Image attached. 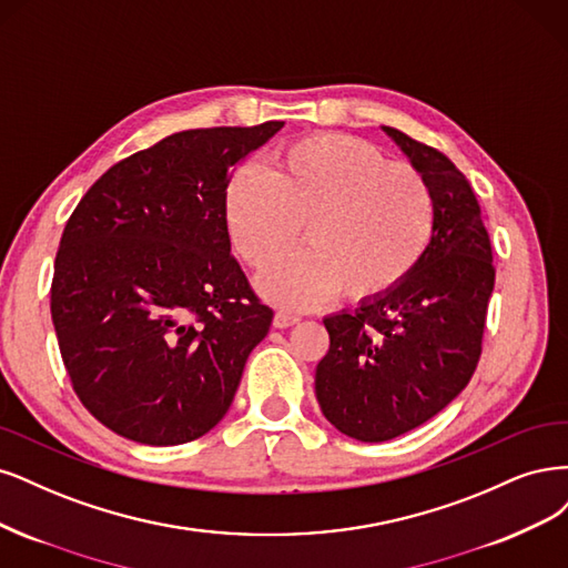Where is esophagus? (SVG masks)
<instances>
[{"instance_id": "esophagus-1", "label": "esophagus", "mask_w": 568, "mask_h": 568, "mask_svg": "<svg viewBox=\"0 0 568 568\" xmlns=\"http://www.w3.org/2000/svg\"><path fill=\"white\" fill-rule=\"evenodd\" d=\"M295 323H300V318L297 316H292V314H285V311H278L276 316H273V325L276 327H290V325H295Z\"/></svg>"}]
</instances>
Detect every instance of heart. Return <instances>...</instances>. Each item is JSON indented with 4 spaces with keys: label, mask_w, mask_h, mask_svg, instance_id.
<instances>
[{
    "label": "heart",
    "mask_w": 568,
    "mask_h": 568,
    "mask_svg": "<svg viewBox=\"0 0 568 568\" xmlns=\"http://www.w3.org/2000/svg\"><path fill=\"white\" fill-rule=\"evenodd\" d=\"M224 207L231 243L254 271L275 264L303 229L307 250L262 278L264 295L287 308L316 306L335 292L352 304L387 297L425 260L436 229L423 172L333 132L287 143L268 174L237 170Z\"/></svg>",
    "instance_id": "obj_1"
}]
</instances>
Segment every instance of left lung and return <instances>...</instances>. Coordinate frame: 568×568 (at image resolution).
<instances>
[{
  "mask_svg": "<svg viewBox=\"0 0 568 568\" xmlns=\"http://www.w3.org/2000/svg\"><path fill=\"white\" fill-rule=\"evenodd\" d=\"M432 184L436 229L425 260L387 297L323 318L331 349L316 368L327 423L358 442L406 434L460 394L481 356L496 283L490 237L469 181L427 143L384 126Z\"/></svg>",
  "mask_w": 568,
  "mask_h": 568,
  "instance_id": "8db88e82",
  "label": "left lung"
}]
</instances>
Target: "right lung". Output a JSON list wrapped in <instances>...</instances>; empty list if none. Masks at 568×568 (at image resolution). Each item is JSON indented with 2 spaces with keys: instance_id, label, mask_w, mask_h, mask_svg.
I'll list each match as a JSON object with an SVG mask.
<instances>
[{
  "instance_id": "obj_1",
  "label": "right lung",
  "mask_w": 568,
  "mask_h": 568,
  "mask_svg": "<svg viewBox=\"0 0 568 568\" xmlns=\"http://www.w3.org/2000/svg\"><path fill=\"white\" fill-rule=\"evenodd\" d=\"M283 122L186 130L113 164L72 210L51 321L82 406L149 446L222 419L273 321L231 254L226 186Z\"/></svg>"
}]
</instances>
